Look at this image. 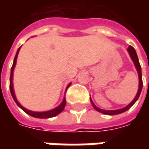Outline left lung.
<instances>
[{"label":"left lung","instance_id":"obj_1","mask_svg":"<svg viewBox=\"0 0 149 149\" xmlns=\"http://www.w3.org/2000/svg\"><path fill=\"white\" fill-rule=\"evenodd\" d=\"M127 50H128L129 55H130L131 60H133V62H134V64L135 68H136V70H137V71H138V74H139V89H138L137 95H136V96L134 97V99L133 100V101H132L129 104H128V105L126 106V107H124V108L119 109H115V110H105V109H100V108H98L97 106L95 105V104H94V102L91 100V98H90V102H91L93 107L95 108V110H97V111L100 112V113H104V114H107V115H115V114H119V113H122L123 112L127 111L129 108H131L132 106L134 104L135 102L138 100V99H139V95H140L141 94V91H142V89H143V80H142V71H141V66L140 64H139V58H138L137 53H136L134 48L133 46L129 45V47H128V49H127Z\"/></svg>","mask_w":149,"mask_h":149}]
</instances>
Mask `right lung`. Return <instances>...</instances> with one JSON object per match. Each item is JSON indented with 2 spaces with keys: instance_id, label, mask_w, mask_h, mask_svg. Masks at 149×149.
Masks as SVG:
<instances>
[{
  "instance_id": "add662e5",
  "label": "right lung",
  "mask_w": 149,
  "mask_h": 149,
  "mask_svg": "<svg viewBox=\"0 0 149 149\" xmlns=\"http://www.w3.org/2000/svg\"><path fill=\"white\" fill-rule=\"evenodd\" d=\"M21 47V46H20ZM20 47L19 49H17V52H16V54L15 56L14 61H13V65H12V67H11V70H10V94H11V96L13 98V100H15V104L17 105L20 107V109L23 110L24 112H26L27 114L31 115L32 117L34 118H52L58 115L59 113H60L61 112L64 110L66 104V100H65V95L64 97V99L62 100L61 104L60 105L57 106L56 108H54L53 109H50V110H48V111H44V112H35L31 111V110H29L26 108H24L23 106L20 104V103L18 102V100L15 97V91H14V87H13V72H14V69L15 67V64H16V60H17V56H18V54H19V51H20ZM71 83H70L68 85H67V88L66 89H68L70 86Z\"/></svg>"
}]
</instances>
